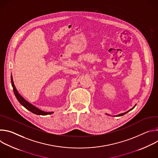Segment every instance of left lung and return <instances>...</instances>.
I'll use <instances>...</instances> for the list:
<instances>
[{
    "mask_svg": "<svg viewBox=\"0 0 158 158\" xmlns=\"http://www.w3.org/2000/svg\"><path fill=\"white\" fill-rule=\"evenodd\" d=\"M136 106V105H135V106H134V107H132V109H130V110H128V111H127V112H124V113H122V114H118V115H117V116H123V115H124V114H126V113H127V112H129V111H130V110H132V109H134V107H135V106Z\"/></svg>",
    "mask_w": 158,
    "mask_h": 158,
    "instance_id": "left-lung-1",
    "label": "left lung"
}]
</instances>
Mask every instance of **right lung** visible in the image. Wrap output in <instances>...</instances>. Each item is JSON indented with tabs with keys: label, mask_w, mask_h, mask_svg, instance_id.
<instances>
[{
	"label": "right lung",
	"mask_w": 158,
	"mask_h": 158,
	"mask_svg": "<svg viewBox=\"0 0 158 158\" xmlns=\"http://www.w3.org/2000/svg\"><path fill=\"white\" fill-rule=\"evenodd\" d=\"M11 82H12V86L13 87V90H14V94L17 98V99L19 101V102L25 108H26L27 110H29V111L32 112V113L35 114L37 115H48V114H51L53 113V112H45L43 110H41L40 109H38L37 107H36L35 106H34V105H32V104L29 103L28 101H27L23 97H22L18 93L17 90L16 89L15 85H14V83L13 81V79H12V76H11Z\"/></svg>",
	"instance_id": "add662e5"
}]
</instances>
